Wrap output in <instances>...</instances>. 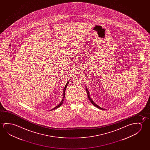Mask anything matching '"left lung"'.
Segmentation results:
<instances>
[{"label": "left lung", "instance_id": "8db88e82", "mask_svg": "<svg viewBox=\"0 0 150 150\" xmlns=\"http://www.w3.org/2000/svg\"><path fill=\"white\" fill-rule=\"evenodd\" d=\"M86 91H87V96H88V97L89 99V100L91 101V103L93 105V106H95L97 108H99V109H101V110H106V109H103V108H101L100 107H99L98 105H97L96 103H95L94 102H93V100L91 99V97H90V95H89V93L88 90L87 89V88H86Z\"/></svg>", "mask_w": 150, "mask_h": 150}]
</instances>
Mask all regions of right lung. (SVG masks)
Listing matches in <instances>:
<instances>
[{
    "label": "right lung",
    "mask_w": 150,
    "mask_h": 150,
    "mask_svg": "<svg viewBox=\"0 0 150 150\" xmlns=\"http://www.w3.org/2000/svg\"><path fill=\"white\" fill-rule=\"evenodd\" d=\"M69 81H67V84H66V85H65V86L64 87V89H63V99L62 100L61 102V103H59V104L57 105V106H56V107H54V108H53V109H51V110H54V109H57V108L61 106L62 105V103H63V101H64V97H65V90H66V88H67V85L69 84Z\"/></svg>",
    "instance_id": "1"
}]
</instances>
